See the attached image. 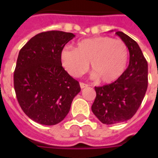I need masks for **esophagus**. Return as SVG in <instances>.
<instances>
[{"mask_svg":"<svg viewBox=\"0 0 158 158\" xmlns=\"http://www.w3.org/2000/svg\"><path fill=\"white\" fill-rule=\"evenodd\" d=\"M79 85H80V88H81V89H84V88H86V87L89 86L88 84H84V83H80V84H79Z\"/></svg>","mask_w":158,"mask_h":158,"instance_id":"obj_1","label":"esophagus"}]
</instances>
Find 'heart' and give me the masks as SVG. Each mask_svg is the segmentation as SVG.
<instances>
[{"label": "heart", "mask_w": 158, "mask_h": 158, "mask_svg": "<svg viewBox=\"0 0 158 158\" xmlns=\"http://www.w3.org/2000/svg\"><path fill=\"white\" fill-rule=\"evenodd\" d=\"M60 57L63 67L71 76L84 74L90 62L94 76L102 83L110 84L125 72L129 51L122 40L98 36L79 41L75 48H63Z\"/></svg>", "instance_id": "heart-1"}]
</instances>
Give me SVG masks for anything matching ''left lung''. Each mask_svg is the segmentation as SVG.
<instances>
[{"instance_id": "8db88e82", "label": "left lung", "mask_w": 158, "mask_h": 158, "mask_svg": "<svg viewBox=\"0 0 158 158\" xmlns=\"http://www.w3.org/2000/svg\"><path fill=\"white\" fill-rule=\"evenodd\" d=\"M115 34L127 46L130 63L115 82L95 87L97 95L92 110L106 125L124 122L132 118L142 103L148 89V62L139 46L123 32L117 31Z\"/></svg>"}]
</instances>
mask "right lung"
Returning <instances> with one entry per match:
<instances>
[{"label":"right lung","instance_id":"right-lung-1","mask_svg":"<svg viewBox=\"0 0 158 158\" xmlns=\"http://www.w3.org/2000/svg\"><path fill=\"white\" fill-rule=\"evenodd\" d=\"M75 36L48 31L31 38L19 53L14 87L23 112L41 125L64 120L72 101L80 92L79 82L62 67L60 52Z\"/></svg>","mask_w":158,"mask_h":158}]
</instances>
